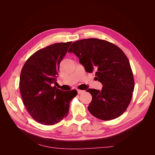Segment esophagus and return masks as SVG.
Returning a JSON list of instances; mask_svg holds the SVG:
<instances>
[{"label":"esophagus","instance_id":"34e87169","mask_svg":"<svg viewBox=\"0 0 155 155\" xmlns=\"http://www.w3.org/2000/svg\"><path fill=\"white\" fill-rule=\"evenodd\" d=\"M77 91H78V94H81V93H83V92H84V91H81V90H79V89H78V90H77Z\"/></svg>","mask_w":155,"mask_h":155}]
</instances>
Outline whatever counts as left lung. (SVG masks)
I'll return each instance as SVG.
<instances>
[{
    "label": "left lung",
    "instance_id": "obj_1",
    "mask_svg": "<svg viewBox=\"0 0 155 155\" xmlns=\"http://www.w3.org/2000/svg\"><path fill=\"white\" fill-rule=\"evenodd\" d=\"M68 52L79 59L86 72H96L95 79L102 83L101 91L89 88L92 99L88 110L96 118L111 120L126 110L134 88L133 74L128 58L110 42L94 38L77 41Z\"/></svg>",
    "mask_w": 155,
    "mask_h": 155
}]
</instances>
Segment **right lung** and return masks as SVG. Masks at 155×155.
Instances as JSON below:
<instances>
[{"mask_svg":"<svg viewBox=\"0 0 155 155\" xmlns=\"http://www.w3.org/2000/svg\"><path fill=\"white\" fill-rule=\"evenodd\" d=\"M72 42L55 43L37 50L23 66L19 88L23 104L38 123L51 125L68 114L76 90L63 91L55 86L59 64Z\"/></svg>","mask_w":155,"mask_h":155,"instance_id":"obj_1","label":"right lung"}]
</instances>
